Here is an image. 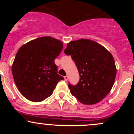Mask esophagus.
<instances>
[{
  "instance_id": "1",
  "label": "esophagus",
  "mask_w": 134,
  "mask_h": 134,
  "mask_svg": "<svg viewBox=\"0 0 134 134\" xmlns=\"http://www.w3.org/2000/svg\"><path fill=\"white\" fill-rule=\"evenodd\" d=\"M64 79H65V81H67V80L69 79V77H68V76H64Z\"/></svg>"
}]
</instances>
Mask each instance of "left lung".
<instances>
[{
    "label": "left lung",
    "mask_w": 134,
    "mask_h": 134,
    "mask_svg": "<svg viewBox=\"0 0 134 134\" xmlns=\"http://www.w3.org/2000/svg\"><path fill=\"white\" fill-rule=\"evenodd\" d=\"M64 52L71 56L80 76L76 85H68L72 96L88 105L102 100L111 91L116 74L111 53L101 44L88 39L70 41Z\"/></svg>",
    "instance_id": "obj_1"
}]
</instances>
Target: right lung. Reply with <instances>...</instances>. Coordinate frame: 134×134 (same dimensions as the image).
Wrapping results in <instances>:
<instances>
[{
  "instance_id": "right-lung-1",
  "label": "right lung",
  "mask_w": 134,
  "mask_h": 134,
  "mask_svg": "<svg viewBox=\"0 0 134 134\" xmlns=\"http://www.w3.org/2000/svg\"><path fill=\"white\" fill-rule=\"evenodd\" d=\"M63 48L61 41L43 36L29 41L17 52L12 72L15 84L24 98L40 102L50 96L64 79L54 61Z\"/></svg>"
}]
</instances>
